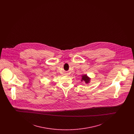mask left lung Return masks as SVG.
I'll use <instances>...</instances> for the list:
<instances>
[{"label": "left lung", "instance_id": "1", "mask_svg": "<svg viewBox=\"0 0 134 134\" xmlns=\"http://www.w3.org/2000/svg\"><path fill=\"white\" fill-rule=\"evenodd\" d=\"M90 79L86 75H83L82 76V79L81 81H84L85 82V83H88L90 81Z\"/></svg>", "mask_w": 134, "mask_h": 134}]
</instances>
